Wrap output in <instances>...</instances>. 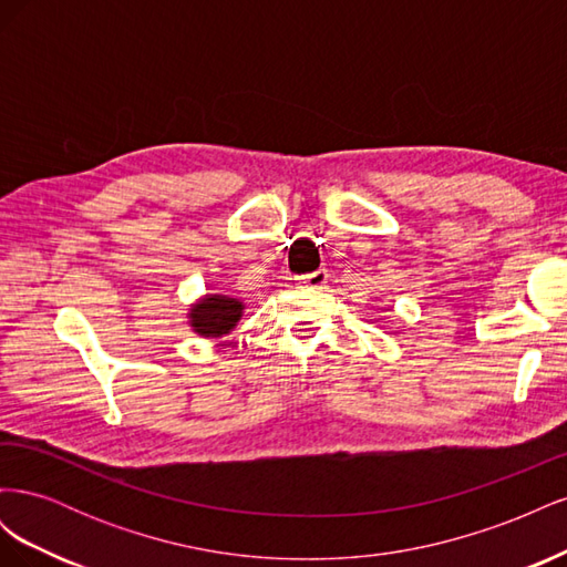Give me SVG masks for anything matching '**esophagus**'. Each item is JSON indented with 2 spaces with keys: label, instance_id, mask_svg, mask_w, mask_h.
Listing matches in <instances>:
<instances>
[{
  "label": "esophagus",
  "instance_id": "obj_1",
  "mask_svg": "<svg viewBox=\"0 0 567 567\" xmlns=\"http://www.w3.org/2000/svg\"><path fill=\"white\" fill-rule=\"evenodd\" d=\"M298 284L305 288H323L326 284H329V271L317 269L312 274H302V277H298Z\"/></svg>",
  "mask_w": 567,
  "mask_h": 567
}]
</instances>
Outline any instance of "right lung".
Segmentation results:
<instances>
[{"instance_id":"obj_1","label":"right lung","mask_w":567,"mask_h":567,"mask_svg":"<svg viewBox=\"0 0 567 567\" xmlns=\"http://www.w3.org/2000/svg\"><path fill=\"white\" fill-rule=\"evenodd\" d=\"M246 305L244 300L225 296V293H205L192 307H188L186 319L192 331L200 338H221L229 336L236 323L241 321Z\"/></svg>"}]
</instances>
